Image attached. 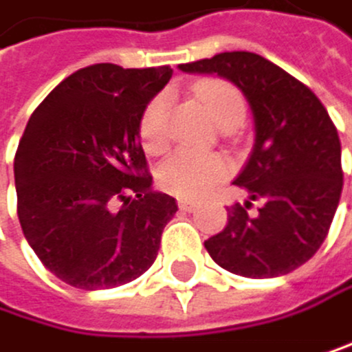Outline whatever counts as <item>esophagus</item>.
I'll return each instance as SVG.
<instances>
[{"instance_id": "esophagus-1", "label": "esophagus", "mask_w": 352, "mask_h": 352, "mask_svg": "<svg viewBox=\"0 0 352 352\" xmlns=\"http://www.w3.org/2000/svg\"><path fill=\"white\" fill-rule=\"evenodd\" d=\"M177 203H179V209H182V211H194V209L199 207L197 201H190V199H179Z\"/></svg>"}]
</instances>
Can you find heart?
Segmentation results:
<instances>
[{
  "label": "heart",
  "mask_w": 352,
  "mask_h": 352,
  "mask_svg": "<svg viewBox=\"0 0 352 352\" xmlns=\"http://www.w3.org/2000/svg\"><path fill=\"white\" fill-rule=\"evenodd\" d=\"M197 96L207 109L209 117L216 124H222L230 117H243V98L241 94L224 80H203L197 85ZM166 96L153 98L147 104L141 119V141L147 151H162L166 145ZM230 164L224 155L218 153H199L190 149H179L162 162L158 177L160 184L186 199H199L207 194L220 179L226 177Z\"/></svg>",
  "instance_id": "b5f03b06"
}]
</instances>
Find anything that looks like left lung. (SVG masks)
I'll use <instances>...</instances> for the list:
<instances>
[{
  "label": "left lung",
  "mask_w": 352,
  "mask_h": 352,
  "mask_svg": "<svg viewBox=\"0 0 352 352\" xmlns=\"http://www.w3.org/2000/svg\"><path fill=\"white\" fill-rule=\"evenodd\" d=\"M179 70L230 80L254 117V147L233 182L250 201L226 209L228 224L205 241L209 256L243 278L291 274L325 241L342 194V147L325 107L256 53H220ZM252 200L261 201L256 214L247 211Z\"/></svg>",
  "instance_id": "obj_1"
}]
</instances>
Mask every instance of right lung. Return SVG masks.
Returning <instances> with one entry per match:
<instances>
[{
	"instance_id": "add662e5",
	"label": "right lung",
	"mask_w": 352,
	"mask_h": 352,
	"mask_svg": "<svg viewBox=\"0 0 352 352\" xmlns=\"http://www.w3.org/2000/svg\"><path fill=\"white\" fill-rule=\"evenodd\" d=\"M173 70L96 63L70 74L27 122L14 158L19 222L42 265L76 289L143 276L173 197L151 190L141 119Z\"/></svg>"
}]
</instances>
